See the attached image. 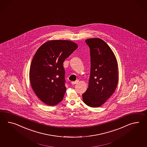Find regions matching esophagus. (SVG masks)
<instances>
[{"mask_svg":"<svg viewBox=\"0 0 147 147\" xmlns=\"http://www.w3.org/2000/svg\"><path fill=\"white\" fill-rule=\"evenodd\" d=\"M79 82V81L78 80H77V81H74V82H72V85H75L77 83Z\"/></svg>","mask_w":147,"mask_h":147,"instance_id":"34e87169","label":"esophagus"}]
</instances>
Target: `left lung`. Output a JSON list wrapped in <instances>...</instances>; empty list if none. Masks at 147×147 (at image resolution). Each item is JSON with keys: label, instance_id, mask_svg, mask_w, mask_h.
<instances>
[{"label": "left lung", "instance_id": "1", "mask_svg": "<svg viewBox=\"0 0 147 147\" xmlns=\"http://www.w3.org/2000/svg\"><path fill=\"white\" fill-rule=\"evenodd\" d=\"M91 58L89 86L82 94L83 102L91 107H99L114 92L118 82V63L111 48L104 40H86Z\"/></svg>", "mask_w": 147, "mask_h": 147}]
</instances>
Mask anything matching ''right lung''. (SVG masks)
Segmentation results:
<instances>
[{
	"label": "right lung",
	"instance_id": "1",
	"mask_svg": "<svg viewBox=\"0 0 147 147\" xmlns=\"http://www.w3.org/2000/svg\"><path fill=\"white\" fill-rule=\"evenodd\" d=\"M78 47L71 41L54 40L43 43L36 51L30 80L33 90L43 103L55 106L63 100L66 90L63 62Z\"/></svg>",
	"mask_w": 147,
	"mask_h": 147
}]
</instances>
